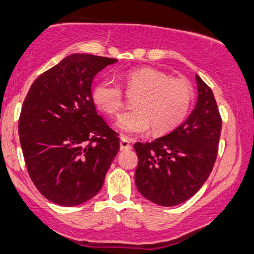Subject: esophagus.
Returning <instances> with one entry per match:
<instances>
[{
  "label": "esophagus",
  "instance_id": "34e87169",
  "mask_svg": "<svg viewBox=\"0 0 254 254\" xmlns=\"http://www.w3.org/2000/svg\"><path fill=\"white\" fill-rule=\"evenodd\" d=\"M120 149L121 151H128V149H132V143H130L128 137L121 135L120 137Z\"/></svg>",
  "mask_w": 254,
  "mask_h": 254
}]
</instances>
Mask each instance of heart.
I'll return each instance as SVG.
<instances>
[{
	"mask_svg": "<svg viewBox=\"0 0 254 254\" xmlns=\"http://www.w3.org/2000/svg\"><path fill=\"white\" fill-rule=\"evenodd\" d=\"M125 89L135 96V108L124 113L117 126L124 133L135 135L152 126L156 134L173 130L189 114L193 89L187 80L171 77L160 69L142 67L124 74ZM93 101L108 115H118L125 106V90L111 79L99 81L93 87Z\"/></svg>",
	"mask_w": 254,
	"mask_h": 254,
	"instance_id": "heart-1",
	"label": "heart"
}]
</instances>
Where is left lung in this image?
I'll list each match as a JSON object with an SVG mask.
<instances>
[{
    "instance_id": "obj_1",
    "label": "left lung",
    "mask_w": 254,
    "mask_h": 254,
    "mask_svg": "<svg viewBox=\"0 0 254 254\" xmlns=\"http://www.w3.org/2000/svg\"><path fill=\"white\" fill-rule=\"evenodd\" d=\"M198 102L187 120L151 142H135L136 189L161 206L193 196L207 180L218 155L221 120L213 92L196 75Z\"/></svg>"
}]
</instances>
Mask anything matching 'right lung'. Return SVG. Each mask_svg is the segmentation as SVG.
I'll return each mask as SVG.
<instances>
[{
	"mask_svg": "<svg viewBox=\"0 0 254 254\" xmlns=\"http://www.w3.org/2000/svg\"><path fill=\"white\" fill-rule=\"evenodd\" d=\"M117 59L71 54L34 81L22 105L18 135L31 181L45 198L76 206L101 190L119 151V134L98 115L96 74Z\"/></svg>",
	"mask_w": 254,
	"mask_h": 254,
	"instance_id": "1",
	"label": "right lung"
}]
</instances>
